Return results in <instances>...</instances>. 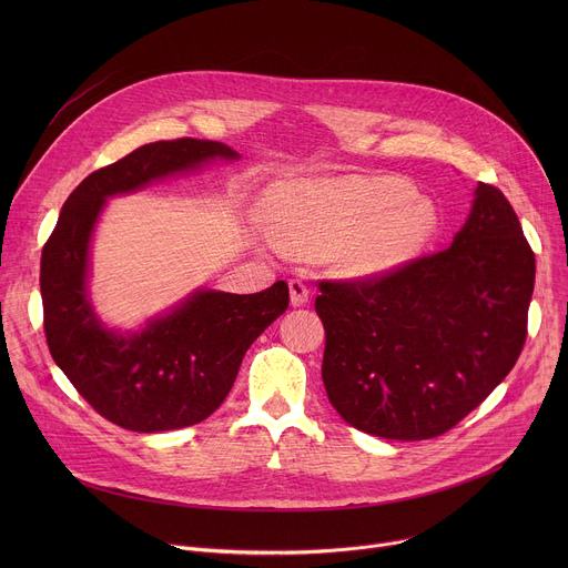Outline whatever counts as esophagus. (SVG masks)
Wrapping results in <instances>:
<instances>
[{"mask_svg":"<svg viewBox=\"0 0 568 568\" xmlns=\"http://www.w3.org/2000/svg\"><path fill=\"white\" fill-rule=\"evenodd\" d=\"M307 296H310V290L307 285L301 281V278H292L290 281V301L294 307H301L307 303Z\"/></svg>","mask_w":568,"mask_h":568,"instance_id":"34e87169","label":"esophagus"}]
</instances>
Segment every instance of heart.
Listing matches in <instances>:
<instances>
[{
    "mask_svg": "<svg viewBox=\"0 0 568 568\" xmlns=\"http://www.w3.org/2000/svg\"><path fill=\"white\" fill-rule=\"evenodd\" d=\"M261 213L281 245L323 250L351 276H377L409 263L438 224L429 200L388 175L283 180L265 191Z\"/></svg>",
    "mask_w": 568,
    "mask_h": 568,
    "instance_id": "obj_1",
    "label": "heart"
}]
</instances>
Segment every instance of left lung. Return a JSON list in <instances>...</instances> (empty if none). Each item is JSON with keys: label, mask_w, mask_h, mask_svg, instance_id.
<instances>
[{"label": "left lung", "mask_w": 568, "mask_h": 568, "mask_svg": "<svg viewBox=\"0 0 568 568\" xmlns=\"http://www.w3.org/2000/svg\"><path fill=\"white\" fill-rule=\"evenodd\" d=\"M532 287L535 254L515 209L478 182L447 250L377 276L318 281L331 404L379 438L449 432L519 359Z\"/></svg>", "instance_id": "1"}]
</instances>
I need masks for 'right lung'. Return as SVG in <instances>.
<instances>
[{
	"label": "right lung",
	"instance_id": "1",
	"mask_svg": "<svg viewBox=\"0 0 568 568\" xmlns=\"http://www.w3.org/2000/svg\"><path fill=\"white\" fill-rule=\"evenodd\" d=\"M237 156L220 141L145 143L73 189L42 250L49 353L75 390L123 429L154 434L209 418L229 395L247 348L287 310L290 290L285 281L256 294L200 290L139 333L110 331L88 298L97 220L112 195Z\"/></svg>",
	"mask_w": 568,
	"mask_h": 568
}]
</instances>
